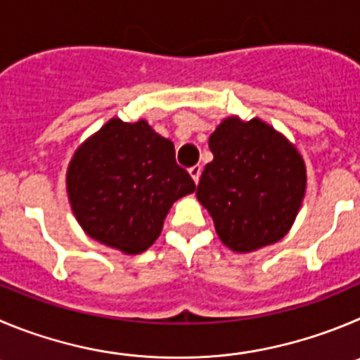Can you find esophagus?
Instances as JSON below:
<instances>
[{"label": "esophagus", "mask_w": 360, "mask_h": 360, "mask_svg": "<svg viewBox=\"0 0 360 360\" xmlns=\"http://www.w3.org/2000/svg\"><path fill=\"white\" fill-rule=\"evenodd\" d=\"M200 172H202V167H200V165H193V167L190 169V176H191V179L195 181V183H199Z\"/></svg>", "instance_id": "esophagus-1"}]
</instances>
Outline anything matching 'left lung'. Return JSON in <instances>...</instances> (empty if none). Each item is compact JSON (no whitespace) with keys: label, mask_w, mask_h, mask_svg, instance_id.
Wrapping results in <instances>:
<instances>
[{"label":"left lung","mask_w":360,"mask_h":360,"mask_svg":"<svg viewBox=\"0 0 360 360\" xmlns=\"http://www.w3.org/2000/svg\"><path fill=\"white\" fill-rule=\"evenodd\" d=\"M197 199L221 243L254 252L277 243L293 226L305 195V163L293 143L261 119L227 117L210 136Z\"/></svg>","instance_id":"left-lung-1"}]
</instances>
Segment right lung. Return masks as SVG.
Returning a JSON list of instances; mask_svg holds the SVG:
<instances>
[{"label": "right lung", "instance_id": "obj_1", "mask_svg": "<svg viewBox=\"0 0 360 360\" xmlns=\"http://www.w3.org/2000/svg\"><path fill=\"white\" fill-rule=\"evenodd\" d=\"M193 190L174 143L146 120H108L76 149L67 169V195L83 231L129 256L158 240L172 204Z\"/></svg>", "mask_w": 360, "mask_h": 360}]
</instances>
